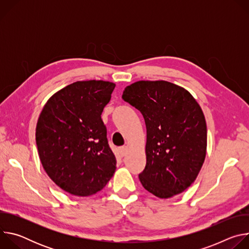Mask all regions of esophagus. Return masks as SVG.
<instances>
[{"label": "esophagus", "mask_w": 249, "mask_h": 249, "mask_svg": "<svg viewBox=\"0 0 249 249\" xmlns=\"http://www.w3.org/2000/svg\"><path fill=\"white\" fill-rule=\"evenodd\" d=\"M127 151H128V148H127L126 146L119 148V153H120V156H121V157H124V156L127 154Z\"/></svg>", "instance_id": "1"}]
</instances>
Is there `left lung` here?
<instances>
[{"instance_id":"left-lung-1","label":"left lung","mask_w":249,"mask_h":249,"mask_svg":"<svg viewBox=\"0 0 249 249\" xmlns=\"http://www.w3.org/2000/svg\"><path fill=\"white\" fill-rule=\"evenodd\" d=\"M122 98L143 115L147 128L146 190L166 199L196 179L207 151V126L198 102L185 89L165 81H139Z\"/></svg>"}]
</instances>
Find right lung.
<instances>
[{
  "label": "right lung",
  "instance_id": "1",
  "mask_svg": "<svg viewBox=\"0 0 249 249\" xmlns=\"http://www.w3.org/2000/svg\"><path fill=\"white\" fill-rule=\"evenodd\" d=\"M115 84L76 82L53 94L39 115L35 140L40 161L62 190L75 196L100 191L116 169L101 119Z\"/></svg>",
  "mask_w": 249,
  "mask_h": 249
}]
</instances>
